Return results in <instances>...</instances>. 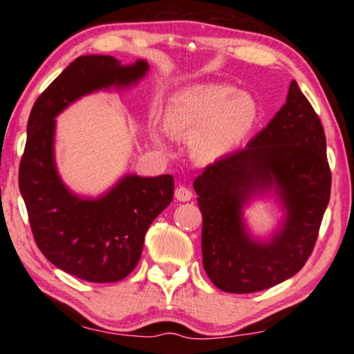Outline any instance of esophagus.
Masks as SVG:
<instances>
[{"instance_id":"1","label":"esophagus","mask_w":354,"mask_h":354,"mask_svg":"<svg viewBox=\"0 0 354 354\" xmlns=\"http://www.w3.org/2000/svg\"><path fill=\"white\" fill-rule=\"evenodd\" d=\"M192 195H194L192 194V190L184 184H179L175 190V196L179 201H189V200H192Z\"/></svg>"}]
</instances>
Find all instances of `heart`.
Returning <instances> with one entry per match:
<instances>
[{
    "instance_id": "obj_1",
    "label": "heart",
    "mask_w": 354,
    "mask_h": 354,
    "mask_svg": "<svg viewBox=\"0 0 354 354\" xmlns=\"http://www.w3.org/2000/svg\"><path fill=\"white\" fill-rule=\"evenodd\" d=\"M227 86H201L184 91L173 98L167 128L183 133L189 128L209 124L201 137V147L209 154H218L247 133L256 118V104L247 95L232 97Z\"/></svg>"
}]
</instances>
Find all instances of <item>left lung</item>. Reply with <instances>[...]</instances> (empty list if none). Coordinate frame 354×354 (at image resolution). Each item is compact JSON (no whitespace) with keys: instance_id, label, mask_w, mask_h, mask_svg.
<instances>
[{"instance_id":"1","label":"left lung","mask_w":354,"mask_h":354,"mask_svg":"<svg viewBox=\"0 0 354 354\" xmlns=\"http://www.w3.org/2000/svg\"><path fill=\"white\" fill-rule=\"evenodd\" d=\"M273 183L288 218L270 244H257L244 232L240 211L254 191ZM194 187L203 214V267L215 287L253 293L301 270L329 203L331 169L323 124L295 81L272 122L243 149L207 165Z\"/></svg>"}]
</instances>
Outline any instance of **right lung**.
<instances>
[{"mask_svg": "<svg viewBox=\"0 0 354 354\" xmlns=\"http://www.w3.org/2000/svg\"><path fill=\"white\" fill-rule=\"evenodd\" d=\"M148 64L120 65L112 56L75 59L40 97L28 120L19 185L39 250L65 273L88 283H117L134 270L153 220L173 200L171 175L127 176L98 200H81L57 176L55 117L88 92L129 86Z\"/></svg>", "mask_w": 354, "mask_h": 354, "instance_id": "right-lung-1", "label": "right lung"}]
</instances>
